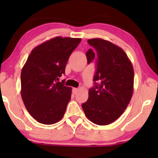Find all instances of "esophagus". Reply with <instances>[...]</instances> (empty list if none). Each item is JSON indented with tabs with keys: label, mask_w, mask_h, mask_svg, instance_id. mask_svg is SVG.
Wrapping results in <instances>:
<instances>
[{
	"label": "esophagus",
	"mask_w": 158,
	"mask_h": 158,
	"mask_svg": "<svg viewBox=\"0 0 158 158\" xmlns=\"http://www.w3.org/2000/svg\"><path fill=\"white\" fill-rule=\"evenodd\" d=\"M77 92H78V88H73V94H76Z\"/></svg>",
	"instance_id": "34e87169"
}]
</instances>
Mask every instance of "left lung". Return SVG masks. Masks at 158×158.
<instances>
[{
    "instance_id": "8db88e82",
    "label": "left lung",
    "mask_w": 158,
    "mask_h": 158,
    "mask_svg": "<svg viewBox=\"0 0 158 158\" xmlns=\"http://www.w3.org/2000/svg\"><path fill=\"white\" fill-rule=\"evenodd\" d=\"M93 47L86 52L88 63L97 52L94 86L88 90V99L82 104L85 116L94 124L108 125L116 121L129 105L133 94L132 64L122 48L102 40H88Z\"/></svg>"
}]
</instances>
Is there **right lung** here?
Here are the masks:
<instances>
[{"instance_id":"right-lung-1","label":"right lung","mask_w":158,"mask_h":158,"mask_svg":"<svg viewBox=\"0 0 158 158\" xmlns=\"http://www.w3.org/2000/svg\"><path fill=\"white\" fill-rule=\"evenodd\" d=\"M80 38L57 36L31 52L21 74V98L32 117L53 124L63 117L71 98L70 87L59 82Z\"/></svg>"}]
</instances>
